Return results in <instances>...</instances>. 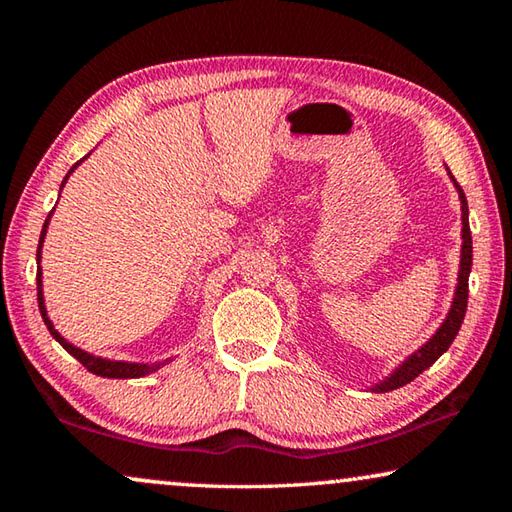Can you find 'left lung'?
<instances>
[{"instance_id": "left-lung-1", "label": "left lung", "mask_w": 512, "mask_h": 512, "mask_svg": "<svg viewBox=\"0 0 512 512\" xmlns=\"http://www.w3.org/2000/svg\"><path fill=\"white\" fill-rule=\"evenodd\" d=\"M452 176V173H449ZM454 185L458 189V196H461V210H463V253H461V271H458V287H456V296H454V305L449 309L447 320L436 334L431 336V339L422 345V348L411 354L409 359H406L400 368H397L391 377L381 381L377 384L372 391L375 393H388V391H395V388H400L404 384H409L418 375H422L424 370L433 363L438 361V357H443V352H447L449 345L456 339L458 329H461V323L465 318V309H467V280H470V271H472V232H470V219H467V201H465V194L461 185L456 183V178L452 176Z\"/></svg>"}]
</instances>
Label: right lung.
<instances>
[{"mask_svg": "<svg viewBox=\"0 0 512 512\" xmlns=\"http://www.w3.org/2000/svg\"><path fill=\"white\" fill-rule=\"evenodd\" d=\"M83 160H79L74 164L72 169H69V173H72L76 167H79ZM69 173L65 176V180L69 178ZM65 180H63V185H65ZM49 216H51V212H49ZM49 216H47V221H45V225H42V232H40V244H38V262H40V248H42V241H45V235H47V225H49ZM42 271L38 268V275H36V280H38V307H40V314H42V320H45V325H47V329L51 332V336H54V339L63 345V348L72 354V357L76 359V361H81L83 366H85V370H90L92 375H99V377H110V379H135V377H144V375H149V372H155L158 370L160 366H164V363L167 361H160V363H126V361H108V359H101V357H92V354H88V352H83V350H79V348H74L72 343H67L63 336H60L56 329H54V325H51V320H49V316H47V311H45V298H42Z\"/></svg>", "mask_w": 512, "mask_h": 512, "instance_id": "right-lung-1", "label": "right lung"}]
</instances>
